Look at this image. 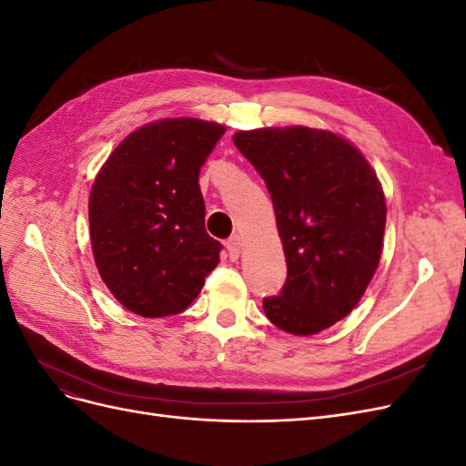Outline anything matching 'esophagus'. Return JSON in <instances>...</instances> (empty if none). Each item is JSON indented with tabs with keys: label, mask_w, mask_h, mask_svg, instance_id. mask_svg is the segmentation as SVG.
<instances>
[{
	"label": "esophagus",
	"mask_w": 466,
	"mask_h": 466,
	"mask_svg": "<svg viewBox=\"0 0 466 466\" xmlns=\"http://www.w3.org/2000/svg\"><path fill=\"white\" fill-rule=\"evenodd\" d=\"M225 248H228L229 252V258L231 260H237L238 257H241V248H243V238L238 235H233L228 238V243H225Z\"/></svg>",
	"instance_id": "34e87169"
}]
</instances>
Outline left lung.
<instances>
[{"label": "left lung", "instance_id": "8db88e82", "mask_svg": "<svg viewBox=\"0 0 466 466\" xmlns=\"http://www.w3.org/2000/svg\"><path fill=\"white\" fill-rule=\"evenodd\" d=\"M272 196L288 278L264 313L278 329L309 336L358 305L377 270L385 196L363 155L303 126L233 136Z\"/></svg>", "mask_w": 466, "mask_h": 466}]
</instances>
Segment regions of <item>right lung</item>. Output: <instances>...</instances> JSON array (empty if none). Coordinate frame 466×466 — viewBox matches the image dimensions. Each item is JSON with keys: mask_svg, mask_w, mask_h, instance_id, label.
<instances>
[{"mask_svg": "<svg viewBox=\"0 0 466 466\" xmlns=\"http://www.w3.org/2000/svg\"><path fill=\"white\" fill-rule=\"evenodd\" d=\"M225 128L196 118L132 132L96 175L89 198L93 255L106 288L142 317L182 313L223 245L206 233L200 168Z\"/></svg>", "mask_w": 466, "mask_h": 466, "instance_id": "add662e5", "label": "right lung"}]
</instances>
